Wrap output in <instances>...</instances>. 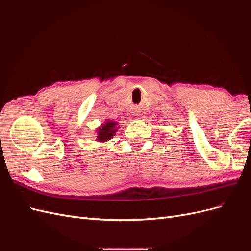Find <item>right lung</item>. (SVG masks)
Returning <instances> with one entry per match:
<instances>
[{"mask_svg": "<svg viewBox=\"0 0 251 251\" xmlns=\"http://www.w3.org/2000/svg\"><path fill=\"white\" fill-rule=\"evenodd\" d=\"M117 125L118 123H116V121H113V120L105 121L104 124L101 125V126L97 128L96 140L98 142H105L112 139V137L115 135L117 131Z\"/></svg>", "mask_w": 251, "mask_h": 251, "instance_id": "1", "label": "right lung"}]
</instances>
